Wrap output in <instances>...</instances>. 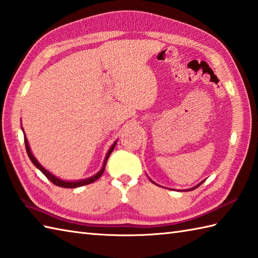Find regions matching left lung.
I'll return each mask as SVG.
<instances>
[{
  "instance_id": "left-lung-1",
  "label": "left lung",
  "mask_w": 258,
  "mask_h": 258,
  "mask_svg": "<svg viewBox=\"0 0 258 258\" xmlns=\"http://www.w3.org/2000/svg\"><path fill=\"white\" fill-rule=\"evenodd\" d=\"M152 181V180H151ZM152 182H154V181H152ZM155 183V182H154ZM202 183H203V181L201 182V183H198V185L197 186H195V187H194V188H190V189H188V190H194V189H195V188H197V187H199V186H201L202 185ZM157 186H158V185H157Z\"/></svg>"
}]
</instances>
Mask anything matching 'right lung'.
<instances>
[{
  "label": "right lung",
  "mask_w": 258,
  "mask_h": 258,
  "mask_svg": "<svg viewBox=\"0 0 258 258\" xmlns=\"http://www.w3.org/2000/svg\"><path fill=\"white\" fill-rule=\"evenodd\" d=\"M22 130H23V128H22ZM23 133H24V131H23ZM24 144H25L26 152H28V156H29V158L31 159V161L33 162V165H34L36 168H38V169H39L42 173H43V175H44L46 178H48V179H49L51 182H53L55 186L63 187V188H77V187H80V186L88 185V183L94 182L96 180H98L100 177H101V175H102L103 171H104V168H106V164H107V161H108L109 156L111 155V152L113 151L114 147H115V144H117V141H115V143H113V145L111 146V148H110L109 151L107 152V156H106V158H104V161H103V166H102L101 169H100V171L97 172L96 175L90 177V178H87V179H82V180H77V181H67V180H62V179H60V178H57V177H55L54 175H52V173H51L50 171L46 170L44 167H42V166L40 165V162L35 159V157L33 156L32 152H31L30 146H29V143H28V139H26V137H25V134H24Z\"/></svg>",
  "instance_id": "1"
}]
</instances>
